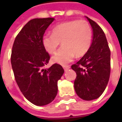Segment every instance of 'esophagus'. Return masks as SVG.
<instances>
[{
  "instance_id": "obj_1",
  "label": "esophagus",
  "mask_w": 122,
  "mask_h": 122,
  "mask_svg": "<svg viewBox=\"0 0 122 122\" xmlns=\"http://www.w3.org/2000/svg\"><path fill=\"white\" fill-rule=\"evenodd\" d=\"M63 67L65 69V71H67V70H69L70 69V66H63Z\"/></svg>"
}]
</instances>
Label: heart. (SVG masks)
<instances>
[{
	"label": "heart",
	"mask_w": 122,
	"mask_h": 122,
	"mask_svg": "<svg viewBox=\"0 0 122 122\" xmlns=\"http://www.w3.org/2000/svg\"><path fill=\"white\" fill-rule=\"evenodd\" d=\"M92 28L84 20H72L62 23L52 29V34L45 35L42 44L46 51L53 53L60 42L63 46L52 57L56 63L65 65L73 60L74 56L81 57L91 45Z\"/></svg>",
	"instance_id": "1"
}]
</instances>
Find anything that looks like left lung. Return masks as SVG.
<instances>
[{
    "label": "left lung",
    "instance_id": "8db88e82",
    "mask_svg": "<svg viewBox=\"0 0 122 122\" xmlns=\"http://www.w3.org/2000/svg\"><path fill=\"white\" fill-rule=\"evenodd\" d=\"M92 26L93 39L87 53L72 65L76 72L75 92L85 101L96 99L102 94L109 80L110 51L102 29L94 21L86 16Z\"/></svg>",
    "mask_w": 122,
    "mask_h": 122
}]
</instances>
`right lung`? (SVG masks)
Masks as SVG:
<instances>
[{
	"instance_id": "obj_1",
	"label": "right lung",
	"mask_w": 122,
	"mask_h": 122,
	"mask_svg": "<svg viewBox=\"0 0 122 122\" xmlns=\"http://www.w3.org/2000/svg\"><path fill=\"white\" fill-rule=\"evenodd\" d=\"M54 20H30L17 35L12 47L11 64L15 81L24 97L36 106L53 101L57 93V82L64 73L57 63L44 69L50 56L43 46V35Z\"/></svg>"
}]
</instances>
